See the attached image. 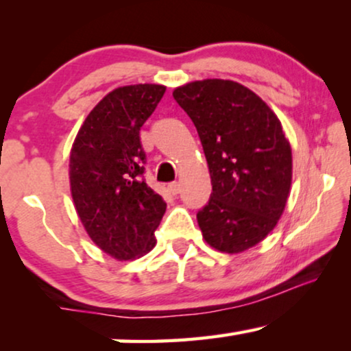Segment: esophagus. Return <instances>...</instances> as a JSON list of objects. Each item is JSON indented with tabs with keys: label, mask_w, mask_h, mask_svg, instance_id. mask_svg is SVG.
<instances>
[{
	"label": "esophagus",
	"mask_w": 351,
	"mask_h": 351,
	"mask_svg": "<svg viewBox=\"0 0 351 351\" xmlns=\"http://www.w3.org/2000/svg\"><path fill=\"white\" fill-rule=\"evenodd\" d=\"M167 189H169V191H171L172 195H179L182 185L179 184V182H172V184H169V186H167Z\"/></svg>",
	"instance_id": "34e87169"
}]
</instances>
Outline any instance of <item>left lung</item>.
<instances>
[{
  "instance_id": "8db88e82",
  "label": "left lung",
  "mask_w": 351,
  "mask_h": 351,
  "mask_svg": "<svg viewBox=\"0 0 351 351\" xmlns=\"http://www.w3.org/2000/svg\"><path fill=\"white\" fill-rule=\"evenodd\" d=\"M198 131L213 193L196 214L203 238L220 252L256 246L276 227L292 180L291 145L271 108L230 80L174 89Z\"/></svg>"
}]
</instances>
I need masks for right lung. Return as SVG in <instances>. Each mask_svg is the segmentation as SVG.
Listing matches in <instances>:
<instances>
[{
    "label": "right lung",
    "instance_id": "add662e5",
    "mask_svg": "<svg viewBox=\"0 0 351 351\" xmlns=\"http://www.w3.org/2000/svg\"><path fill=\"white\" fill-rule=\"evenodd\" d=\"M166 88L123 86L84 119L70 153V189L89 238L118 261L150 252L166 203L143 179L141 128Z\"/></svg>",
    "mask_w": 351,
    "mask_h": 351
}]
</instances>
